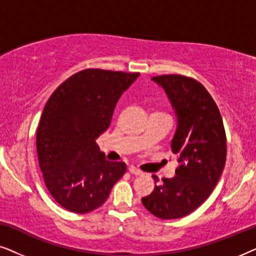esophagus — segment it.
<instances>
[{
  "label": "esophagus",
  "mask_w": 256,
  "mask_h": 256,
  "mask_svg": "<svg viewBox=\"0 0 256 256\" xmlns=\"http://www.w3.org/2000/svg\"><path fill=\"white\" fill-rule=\"evenodd\" d=\"M128 171L130 172L132 174H135V176H140V174H142L143 172L140 169H138V168L134 166H130L128 168Z\"/></svg>",
  "instance_id": "1"
}]
</instances>
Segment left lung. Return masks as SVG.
Wrapping results in <instances>:
<instances>
[{
    "label": "left lung",
    "mask_w": 256,
    "mask_h": 256,
    "mask_svg": "<svg viewBox=\"0 0 256 256\" xmlns=\"http://www.w3.org/2000/svg\"><path fill=\"white\" fill-rule=\"evenodd\" d=\"M152 80L163 87L176 110L171 149L180 166L176 176L163 178L142 204L157 218L177 219L198 208L218 184L226 162V132L218 106L200 82L180 74Z\"/></svg>",
    "instance_id": "8db88e82"
}]
</instances>
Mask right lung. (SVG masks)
<instances>
[{
    "mask_svg": "<svg viewBox=\"0 0 256 256\" xmlns=\"http://www.w3.org/2000/svg\"><path fill=\"white\" fill-rule=\"evenodd\" d=\"M140 73L87 68L65 80L45 104L36 134L40 168L56 202L74 213H88L107 200L126 174L110 162L96 138L110 127L122 93Z\"/></svg>",
    "mask_w": 256,
    "mask_h": 256,
    "instance_id": "right-lung-1",
    "label": "right lung"
}]
</instances>
